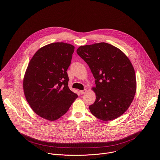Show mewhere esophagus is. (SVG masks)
<instances>
[{"label": "esophagus", "instance_id": "34e87169", "mask_svg": "<svg viewBox=\"0 0 160 160\" xmlns=\"http://www.w3.org/2000/svg\"><path fill=\"white\" fill-rule=\"evenodd\" d=\"M87 89H84V90H80V93L82 95V94H85L86 92H87Z\"/></svg>", "mask_w": 160, "mask_h": 160}]
</instances>
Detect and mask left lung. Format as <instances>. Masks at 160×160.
<instances>
[{"mask_svg": "<svg viewBox=\"0 0 160 160\" xmlns=\"http://www.w3.org/2000/svg\"><path fill=\"white\" fill-rule=\"evenodd\" d=\"M96 79V101L89 106L94 116L102 121L115 120L128 109L136 92L134 68L119 49L105 42L86 45L77 50Z\"/></svg>", "mask_w": 160, "mask_h": 160, "instance_id": "1", "label": "left lung"}]
</instances>
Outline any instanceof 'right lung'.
<instances>
[{
	"instance_id": "1",
	"label": "right lung",
	"mask_w": 160,
	"mask_h": 160,
	"mask_svg": "<svg viewBox=\"0 0 160 160\" xmlns=\"http://www.w3.org/2000/svg\"><path fill=\"white\" fill-rule=\"evenodd\" d=\"M74 51L70 43H52L39 49L28 65L24 94L33 111L44 119L58 120L78 97L68 87L66 72Z\"/></svg>"
}]
</instances>
